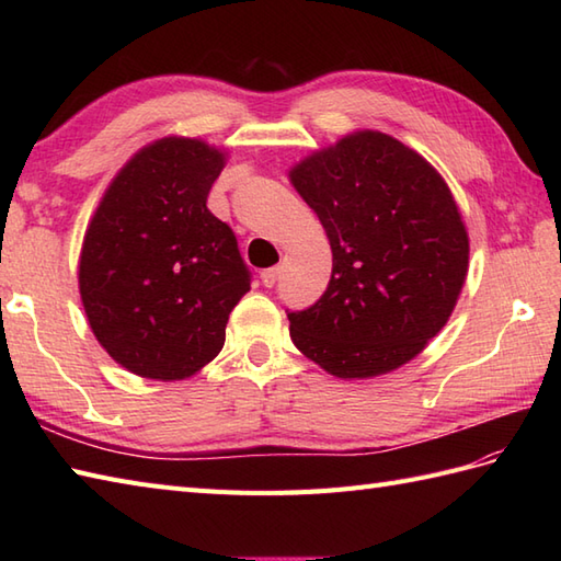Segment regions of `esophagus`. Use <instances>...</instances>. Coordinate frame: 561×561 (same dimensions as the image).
<instances>
[{
	"instance_id": "esophagus-1",
	"label": "esophagus",
	"mask_w": 561,
	"mask_h": 561,
	"mask_svg": "<svg viewBox=\"0 0 561 561\" xmlns=\"http://www.w3.org/2000/svg\"><path fill=\"white\" fill-rule=\"evenodd\" d=\"M279 267H270V270H262L260 272V279H262V284H265V287H274V284H277V279H279Z\"/></svg>"
}]
</instances>
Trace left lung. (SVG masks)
<instances>
[{"label": "left lung", "instance_id": "left-lung-1", "mask_svg": "<svg viewBox=\"0 0 561 561\" xmlns=\"http://www.w3.org/2000/svg\"><path fill=\"white\" fill-rule=\"evenodd\" d=\"M291 183L332 248L323 296L287 311L296 347L337 378L414 359L468 274V233L444 178L398 139L356 133L301 161Z\"/></svg>", "mask_w": 561, "mask_h": 561}]
</instances>
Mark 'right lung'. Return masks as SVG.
I'll use <instances>...</instances> for the list:
<instances>
[{
    "label": "right lung",
    "mask_w": 561,
    "mask_h": 561,
    "mask_svg": "<svg viewBox=\"0 0 561 561\" xmlns=\"http://www.w3.org/2000/svg\"><path fill=\"white\" fill-rule=\"evenodd\" d=\"M221 169L205 141L161 139L117 173L83 238L89 325L137 376L178 380L209 364L253 282L233 229L207 209Z\"/></svg>",
    "instance_id": "obj_1"
}]
</instances>
